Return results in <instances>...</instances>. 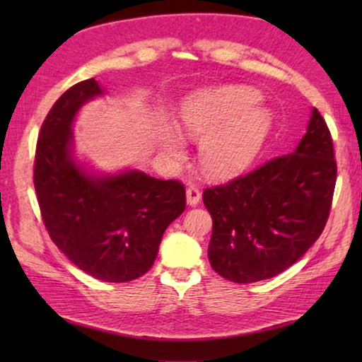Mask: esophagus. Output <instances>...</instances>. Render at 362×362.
I'll return each mask as SVG.
<instances>
[{"instance_id": "esophagus-1", "label": "esophagus", "mask_w": 362, "mask_h": 362, "mask_svg": "<svg viewBox=\"0 0 362 362\" xmlns=\"http://www.w3.org/2000/svg\"><path fill=\"white\" fill-rule=\"evenodd\" d=\"M199 201H201V192H199V188L194 187V185H189V187L187 188V204L194 207V206L199 204Z\"/></svg>"}]
</instances>
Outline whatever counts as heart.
<instances>
[{
  "instance_id": "heart-1",
  "label": "heart",
  "mask_w": 362,
  "mask_h": 362,
  "mask_svg": "<svg viewBox=\"0 0 362 362\" xmlns=\"http://www.w3.org/2000/svg\"><path fill=\"white\" fill-rule=\"evenodd\" d=\"M259 100L260 94L247 86H218L182 103L177 129L183 139L199 142L198 163L207 177L231 179L259 156L273 122ZM182 137L174 132L161 137L159 145L169 161L187 158Z\"/></svg>"
}]
</instances>
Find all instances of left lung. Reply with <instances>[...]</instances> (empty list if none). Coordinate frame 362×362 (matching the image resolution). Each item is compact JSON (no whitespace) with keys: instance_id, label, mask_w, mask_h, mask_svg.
<instances>
[{"instance_id":"8db88e82","label":"left lung","mask_w":362,"mask_h":362,"mask_svg":"<svg viewBox=\"0 0 362 362\" xmlns=\"http://www.w3.org/2000/svg\"><path fill=\"white\" fill-rule=\"evenodd\" d=\"M335 179L330 132L311 108L305 136L292 153L203 193L212 217V268L238 284L283 273L322 233Z\"/></svg>"}]
</instances>
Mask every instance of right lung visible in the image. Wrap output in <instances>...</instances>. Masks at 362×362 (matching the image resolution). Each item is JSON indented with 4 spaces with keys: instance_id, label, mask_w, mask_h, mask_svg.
<instances>
[{
    "instance_id": "obj_1",
    "label": "right lung",
    "mask_w": 362,
    "mask_h": 362,
    "mask_svg": "<svg viewBox=\"0 0 362 362\" xmlns=\"http://www.w3.org/2000/svg\"><path fill=\"white\" fill-rule=\"evenodd\" d=\"M103 94L90 78L60 95L41 126L33 179L56 246L93 278L126 283L153 267L164 231L185 211V188L139 169L100 173L79 161L73 124Z\"/></svg>"
}]
</instances>
